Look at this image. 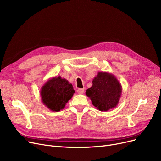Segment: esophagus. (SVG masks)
I'll return each mask as SVG.
<instances>
[{
    "label": "esophagus",
    "instance_id": "obj_1",
    "mask_svg": "<svg viewBox=\"0 0 161 161\" xmlns=\"http://www.w3.org/2000/svg\"><path fill=\"white\" fill-rule=\"evenodd\" d=\"M77 92L78 94H83L84 92V89H78L77 90Z\"/></svg>",
    "mask_w": 161,
    "mask_h": 161
}]
</instances>
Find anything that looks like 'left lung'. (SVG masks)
<instances>
[{
	"label": "left lung",
	"instance_id": "1",
	"mask_svg": "<svg viewBox=\"0 0 161 161\" xmlns=\"http://www.w3.org/2000/svg\"><path fill=\"white\" fill-rule=\"evenodd\" d=\"M86 94L92 105L101 112L115 108L122 93L121 85L115 76L109 72H98Z\"/></svg>",
	"mask_w": 161,
	"mask_h": 161
}]
</instances>
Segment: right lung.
Returning a JSON list of instances; mask_svg holds the SVG:
<instances>
[{
	"label": "right lung",
	"instance_id": "add662e5",
	"mask_svg": "<svg viewBox=\"0 0 161 161\" xmlns=\"http://www.w3.org/2000/svg\"><path fill=\"white\" fill-rule=\"evenodd\" d=\"M75 92L73 86L65 78L55 76L49 79L41 87L42 102L52 112L64 108Z\"/></svg>",
	"mask_w": 161,
	"mask_h": 161
}]
</instances>
